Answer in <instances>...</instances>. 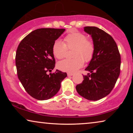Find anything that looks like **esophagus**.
<instances>
[{
	"instance_id": "esophagus-1",
	"label": "esophagus",
	"mask_w": 133,
	"mask_h": 133,
	"mask_svg": "<svg viewBox=\"0 0 133 133\" xmlns=\"http://www.w3.org/2000/svg\"><path fill=\"white\" fill-rule=\"evenodd\" d=\"M67 74H68V76H71L74 75V73H73V72H68Z\"/></svg>"
}]
</instances>
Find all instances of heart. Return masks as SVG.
Masks as SVG:
<instances>
[{
	"instance_id": "b5f03b06",
	"label": "heart",
	"mask_w": 133,
	"mask_h": 133,
	"mask_svg": "<svg viewBox=\"0 0 133 133\" xmlns=\"http://www.w3.org/2000/svg\"><path fill=\"white\" fill-rule=\"evenodd\" d=\"M72 51L73 58L65 59L57 63V68L63 71L74 72L82 67L84 61L90 62L95 53V44L92 39L87 38L85 34L74 32L65 36L64 43L61 41H56L52 46L53 55L58 59L66 56L67 50Z\"/></svg>"
}]
</instances>
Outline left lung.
Segmentation results:
<instances>
[{
  "label": "left lung",
  "instance_id": "1",
  "mask_svg": "<svg viewBox=\"0 0 133 133\" xmlns=\"http://www.w3.org/2000/svg\"><path fill=\"white\" fill-rule=\"evenodd\" d=\"M91 35L95 53L85 70L83 81L76 85L78 93L90 101H97L108 95L115 86L121 72V54L116 42L110 34L96 26H85Z\"/></svg>",
  "mask_w": 133,
  "mask_h": 133
}]
</instances>
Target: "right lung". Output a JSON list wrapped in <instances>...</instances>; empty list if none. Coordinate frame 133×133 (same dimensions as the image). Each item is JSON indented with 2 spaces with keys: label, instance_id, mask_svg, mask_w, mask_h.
<instances>
[{
  "label": "right lung",
  "instance_id": "add662e5",
  "mask_svg": "<svg viewBox=\"0 0 133 133\" xmlns=\"http://www.w3.org/2000/svg\"><path fill=\"white\" fill-rule=\"evenodd\" d=\"M65 29L40 28L33 31L20 42L16 54L17 76L23 88L34 99L44 101L56 95L66 72L57 70L52 51L53 43ZM48 72H50L49 75Z\"/></svg>",
  "mask_w": 133,
  "mask_h": 133
}]
</instances>
